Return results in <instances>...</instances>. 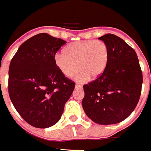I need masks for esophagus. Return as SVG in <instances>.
I'll list each match as a JSON object with an SVG mask.
<instances>
[{"label":"esophagus","instance_id":"34e87169","mask_svg":"<svg viewBox=\"0 0 151 151\" xmlns=\"http://www.w3.org/2000/svg\"><path fill=\"white\" fill-rule=\"evenodd\" d=\"M82 86L80 85V84H76L75 85V88H77V89H80V88H82Z\"/></svg>","mask_w":151,"mask_h":151}]
</instances>
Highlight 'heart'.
I'll list each match as a JSON object with an SVG mask.
<instances>
[{
	"label": "heart",
	"instance_id": "1",
	"mask_svg": "<svg viewBox=\"0 0 151 151\" xmlns=\"http://www.w3.org/2000/svg\"><path fill=\"white\" fill-rule=\"evenodd\" d=\"M109 59L107 45L101 40L77 41L65 49V53H56L54 63L67 77H71L78 71L75 80L86 82L90 77L98 78L106 68Z\"/></svg>",
	"mask_w": 151,
	"mask_h": 151
}]
</instances>
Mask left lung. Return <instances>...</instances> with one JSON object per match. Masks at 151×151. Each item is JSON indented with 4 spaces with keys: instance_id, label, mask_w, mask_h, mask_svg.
<instances>
[{
    "instance_id": "1",
    "label": "left lung",
    "mask_w": 151,
    "mask_h": 151,
    "mask_svg": "<svg viewBox=\"0 0 151 151\" xmlns=\"http://www.w3.org/2000/svg\"><path fill=\"white\" fill-rule=\"evenodd\" d=\"M98 39L109 51L106 68L98 78L83 86V108L98 124L125 120L136 108L142 91V72L136 51L120 37L107 33Z\"/></svg>"
}]
</instances>
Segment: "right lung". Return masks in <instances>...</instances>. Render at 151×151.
<instances>
[{"label": "right lung", "instance_id": "obj_1", "mask_svg": "<svg viewBox=\"0 0 151 151\" xmlns=\"http://www.w3.org/2000/svg\"><path fill=\"white\" fill-rule=\"evenodd\" d=\"M65 41L39 33L25 41L11 60L8 90L24 120L47 128L61 118L75 84L56 67L54 55Z\"/></svg>", "mask_w": 151, "mask_h": 151}]
</instances>
